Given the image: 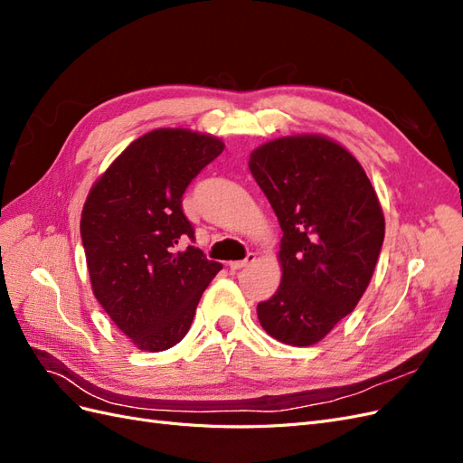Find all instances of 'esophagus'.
Instances as JSON below:
<instances>
[{"label": "esophagus", "instance_id": "1", "mask_svg": "<svg viewBox=\"0 0 463 463\" xmlns=\"http://www.w3.org/2000/svg\"><path fill=\"white\" fill-rule=\"evenodd\" d=\"M255 253H249L247 255V259H243V260H233V262H230V269L233 270V272H237V270H241V269H247L249 264H253L255 262Z\"/></svg>", "mask_w": 463, "mask_h": 463}]
</instances>
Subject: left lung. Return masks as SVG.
<instances>
[{"mask_svg": "<svg viewBox=\"0 0 463 463\" xmlns=\"http://www.w3.org/2000/svg\"><path fill=\"white\" fill-rule=\"evenodd\" d=\"M249 170L278 216L282 282L257 305L260 326L313 345L355 309L384 241V214L357 158L322 135H289L250 152Z\"/></svg>", "mask_w": 463, "mask_h": 463, "instance_id": "obj_1", "label": "left lung"}]
</instances>
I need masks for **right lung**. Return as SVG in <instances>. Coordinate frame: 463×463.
Returning <instances> with one entry per match:
<instances>
[{
  "label": "right lung",
  "mask_w": 463,
  "mask_h": 463,
  "mask_svg": "<svg viewBox=\"0 0 463 463\" xmlns=\"http://www.w3.org/2000/svg\"><path fill=\"white\" fill-rule=\"evenodd\" d=\"M218 137L154 129L138 137L94 181L80 214V237L94 298L143 352H164L185 338L203 291L222 264L194 240L181 197L206 164Z\"/></svg>",
  "instance_id": "obj_1"
}]
</instances>
